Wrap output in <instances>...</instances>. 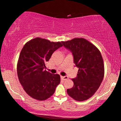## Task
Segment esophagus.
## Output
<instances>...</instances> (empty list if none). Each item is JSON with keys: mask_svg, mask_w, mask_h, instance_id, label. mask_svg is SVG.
<instances>
[{"mask_svg": "<svg viewBox=\"0 0 121 121\" xmlns=\"http://www.w3.org/2000/svg\"><path fill=\"white\" fill-rule=\"evenodd\" d=\"M60 78L62 80H67V79H68V77L67 76H61Z\"/></svg>", "mask_w": 121, "mask_h": 121, "instance_id": "obj_1", "label": "esophagus"}]
</instances>
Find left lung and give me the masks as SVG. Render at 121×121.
Returning a JSON list of instances; mask_svg holds the SVG:
<instances>
[{
  "label": "left lung",
  "instance_id": "8db88e82",
  "mask_svg": "<svg viewBox=\"0 0 121 121\" xmlns=\"http://www.w3.org/2000/svg\"><path fill=\"white\" fill-rule=\"evenodd\" d=\"M63 45L72 53L77 76L72 79L74 86L67 93L78 101L90 98L95 93L103 80L104 65L100 51L91 43L82 38H75L62 42Z\"/></svg>",
  "mask_w": 121,
  "mask_h": 121
}]
</instances>
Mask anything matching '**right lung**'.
Returning <instances> with one entry per match:
<instances>
[{"label":"right lung","instance_id":"right-lung-1","mask_svg":"<svg viewBox=\"0 0 121 121\" xmlns=\"http://www.w3.org/2000/svg\"><path fill=\"white\" fill-rule=\"evenodd\" d=\"M62 46V42H51L39 37L24 45L18 60L17 73L20 82L30 96L43 101L54 94L60 82V76L44 69L53 53Z\"/></svg>","mask_w":121,"mask_h":121}]
</instances>
